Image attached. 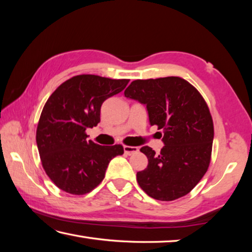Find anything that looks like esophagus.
<instances>
[{
    "label": "esophagus",
    "mask_w": 252,
    "mask_h": 252,
    "mask_svg": "<svg viewBox=\"0 0 252 252\" xmlns=\"http://www.w3.org/2000/svg\"><path fill=\"white\" fill-rule=\"evenodd\" d=\"M123 150H125V153H126L127 156L133 155V153H136L139 151V149L136 147H131V146H125L123 147Z\"/></svg>",
    "instance_id": "obj_1"
}]
</instances>
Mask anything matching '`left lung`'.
<instances>
[{
	"label": "left lung",
	"mask_w": 252,
	"mask_h": 252,
	"mask_svg": "<svg viewBox=\"0 0 252 252\" xmlns=\"http://www.w3.org/2000/svg\"><path fill=\"white\" fill-rule=\"evenodd\" d=\"M125 95L147 105L151 126L162 130L159 155L150 147L140 151L148 167L136 181L148 195L172 201L190 192L207 172L211 160L213 121L200 92L179 76L134 80Z\"/></svg>",
	"instance_id": "1"
}]
</instances>
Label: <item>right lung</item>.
Instances as JSON below:
<instances>
[{
  "mask_svg": "<svg viewBox=\"0 0 252 252\" xmlns=\"http://www.w3.org/2000/svg\"><path fill=\"white\" fill-rule=\"evenodd\" d=\"M127 83V79L81 74L50 95L37 123L36 144L42 167L59 189L89 193L104 179L111 159L123 155L121 144L99 146L87 140L85 131L100 122L102 103Z\"/></svg>",
  "mask_w": 252,
  "mask_h": 252,
  "instance_id": "1",
  "label": "right lung"
}]
</instances>
